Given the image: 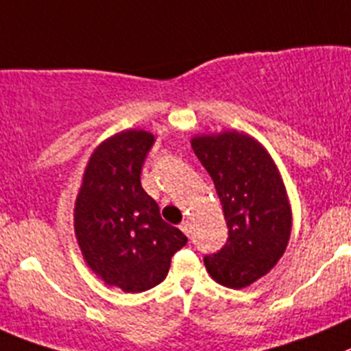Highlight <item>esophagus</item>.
<instances>
[{
	"instance_id": "obj_1",
	"label": "esophagus",
	"mask_w": 351,
	"mask_h": 351,
	"mask_svg": "<svg viewBox=\"0 0 351 351\" xmlns=\"http://www.w3.org/2000/svg\"><path fill=\"white\" fill-rule=\"evenodd\" d=\"M180 228H182V232L185 235H191V221L189 220H185V221H182V225H180Z\"/></svg>"
}]
</instances>
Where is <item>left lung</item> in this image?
Instances as JSON below:
<instances>
[{
    "label": "left lung",
    "mask_w": 351,
    "mask_h": 351,
    "mask_svg": "<svg viewBox=\"0 0 351 351\" xmlns=\"http://www.w3.org/2000/svg\"><path fill=\"white\" fill-rule=\"evenodd\" d=\"M213 178L228 227L227 244L204 258L213 280L230 289L251 286L282 258L293 213L279 168L268 150L235 130L191 140Z\"/></svg>",
    "instance_id": "left-lung-1"
}]
</instances>
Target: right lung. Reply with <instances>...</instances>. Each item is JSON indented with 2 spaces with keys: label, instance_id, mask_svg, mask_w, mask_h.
Wrapping results in <instances>:
<instances>
[{
  "label": "right lung",
  "instance_id": "obj_1",
  "mask_svg": "<svg viewBox=\"0 0 351 351\" xmlns=\"http://www.w3.org/2000/svg\"><path fill=\"white\" fill-rule=\"evenodd\" d=\"M154 143L145 130L109 136L90 156L74 206V232L84 261L107 286L143 293L166 279L171 256L186 244L160 218L140 183Z\"/></svg>",
  "mask_w": 351,
  "mask_h": 351
}]
</instances>
